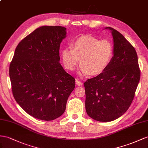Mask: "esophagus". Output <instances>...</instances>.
Returning <instances> with one entry per match:
<instances>
[{
	"mask_svg": "<svg viewBox=\"0 0 148 148\" xmlns=\"http://www.w3.org/2000/svg\"><path fill=\"white\" fill-rule=\"evenodd\" d=\"M75 83H76V84L78 86H82V83L80 81L77 80V79L75 80Z\"/></svg>",
	"mask_w": 148,
	"mask_h": 148,
	"instance_id": "esophagus-1",
	"label": "esophagus"
}]
</instances>
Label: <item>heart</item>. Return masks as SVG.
Returning a JSON list of instances; mask_svg holds the SVG:
<instances>
[{"instance_id":"obj_1","label":"heart","mask_w":148,"mask_h":148,"mask_svg":"<svg viewBox=\"0 0 148 148\" xmlns=\"http://www.w3.org/2000/svg\"><path fill=\"white\" fill-rule=\"evenodd\" d=\"M71 47L62 51V63L67 70L73 71L80 62L79 73L81 75L103 73L109 66L114 54L111 42L100 40L90 36L77 38L72 42Z\"/></svg>"}]
</instances>
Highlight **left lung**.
<instances>
[{"label": "left lung", "instance_id": "obj_1", "mask_svg": "<svg viewBox=\"0 0 148 148\" xmlns=\"http://www.w3.org/2000/svg\"><path fill=\"white\" fill-rule=\"evenodd\" d=\"M114 40V56L104 72L84 82L86 110L89 117L109 122L127 111L140 80L138 55L120 32L108 27Z\"/></svg>", "mask_w": 148, "mask_h": 148}]
</instances>
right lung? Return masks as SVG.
Segmentation results:
<instances>
[{"label":"right lung","mask_w":148,"mask_h":148,"mask_svg":"<svg viewBox=\"0 0 148 148\" xmlns=\"http://www.w3.org/2000/svg\"><path fill=\"white\" fill-rule=\"evenodd\" d=\"M62 26H42L22 39L10 64L15 100L28 114L52 121L63 114L75 79L59 63V48L66 37Z\"/></svg>","instance_id":"add662e5"}]
</instances>
